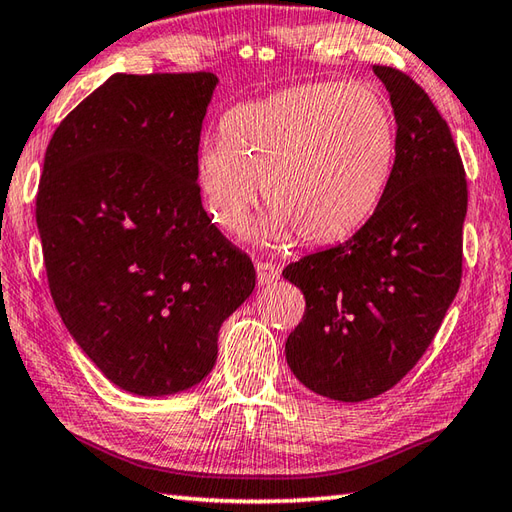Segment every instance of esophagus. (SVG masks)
<instances>
[{"mask_svg": "<svg viewBox=\"0 0 512 512\" xmlns=\"http://www.w3.org/2000/svg\"><path fill=\"white\" fill-rule=\"evenodd\" d=\"M255 270H257V284L259 286H270L273 281L279 279V268L273 262H257Z\"/></svg>", "mask_w": 512, "mask_h": 512, "instance_id": "34e87169", "label": "esophagus"}]
</instances>
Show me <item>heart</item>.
Returning <instances> with one entry per match:
<instances>
[{
  "mask_svg": "<svg viewBox=\"0 0 512 512\" xmlns=\"http://www.w3.org/2000/svg\"><path fill=\"white\" fill-rule=\"evenodd\" d=\"M224 140L200 149L195 178L211 220L242 233L266 191L255 235L330 246L378 209L396 160V118L369 83H308L226 112Z\"/></svg>",
  "mask_w": 512,
  "mask_h": 512,
  "instance_id": "heart-1",
  "label": "heart"
}]
</instances>
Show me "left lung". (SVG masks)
I'll return each instance as SVG.
<instances>
[{"instance_id": "8db88e82", "label": "left lung", "mask_w": 512, "mask_h": 512, "mask_svg": "<svg viewBox=\"0 0 512 512\" xmlns=\"http://www.w3.org/2000/svg\"><path fill=\"white\" fill-rule=\"evenodd\" d=\"M396 118V160L376 213L347 242L301 257L284 277L306 312L286 361L314 394L361 402L394 387L427 352L458 295L464 165L420 85L374 65Z\"/></svg>"}]
</instances>
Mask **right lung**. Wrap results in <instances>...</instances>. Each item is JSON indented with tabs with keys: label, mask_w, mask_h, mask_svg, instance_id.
Returning a JSON list of instances; mask_svg holds the SVG:
<instances>
[{
	"label": "right lung",
	"mask_w": 512,
	"mask_h": 512,
	"mask_svg": "<svg viewBox=\"0 0 512 512\" xmlns=\"http://www.w3.org/2000/svg\"><path fill=\"white\" fill-rule=\"evenodd\" d=\"M217 76L114 74L52 134L37 193L50 295L114 385L167 396L209 376L255 288L206 215L195 160Z\"/></svg>",
	"instance_id": "right-lung-1"
}]
</instances>
